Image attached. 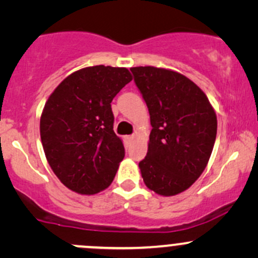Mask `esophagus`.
<instances>
[{
    "label": "esophagus",
    "mask_w": 258,
    "mask_h": 258,
    "mask_svg": "<svg viewBox=\"0 0 258 258\" xmlns=\"http://www.w3.org/2000/svg\"><path fill=\"white\" fill-rule=\"evenodd\" d=\"M126 139H127V141H128V142H132V141H133V139H135V135H131V136H127V137H126Z\"/></svg>",
    "instance_id": "1"
}]
</instances>
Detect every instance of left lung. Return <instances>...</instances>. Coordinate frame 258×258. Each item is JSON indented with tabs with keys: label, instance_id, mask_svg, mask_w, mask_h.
<instances>
[{
	"label": "left lung",
	"instance_id": "1",
	"mask_svg": "<svg viewBox=\"0 0 258 258\" xmlns=\"http://www.w3.org/2000/svg\"><path fill=\"white\" fill-rule=\"evenodd\" d=\"M150 115L149 146L139 162L156 194L188 189L205 170L217 135V117L203 91L185 76L154 67L131 68Z\"/></svg>",
	"mask_w": 258,
	"mask_h": 258
}]
</instances>
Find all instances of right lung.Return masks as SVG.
<instances>
[{
	"instance_id": "right-lung-1",
	"label": "right lung",
	"mask_w": 258,
	"mask_h": 258,
	"mask_svg": "<svg viewBox=\"0 0 258 258\" xmlns=\"http://www.w3.org/2000/svg\"><path fill=\"white\" fill-rule=\"evenodd\" d=\"M132 80L126 68H85L59 84L40 121L46 158L65 186L96 194L111 184L125 156L110 103Z\"/></svg>"
}]
</instances>
